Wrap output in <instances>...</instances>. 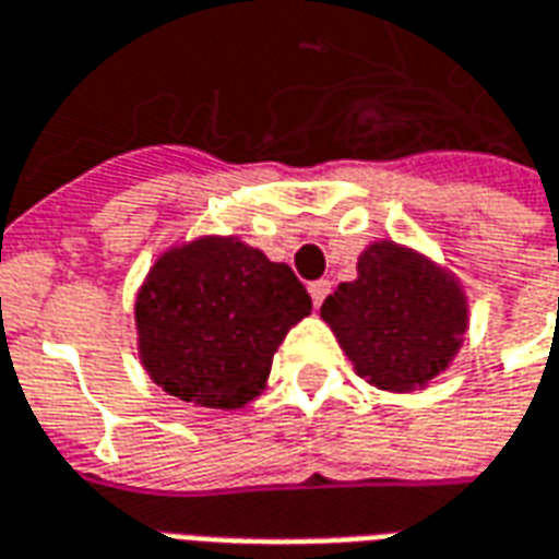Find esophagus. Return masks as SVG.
Here are the masks:
<instances>
[{"instance_id":"1","label":"esophagus","mask_w":559,"mask_h":559,"mask_svg":"<svg viewBox=\"0 0 559 559\" xmlns=\"http://www.w3.org/2000/svg\"><path fill=\"white\" fill-rule=\"evenodd\" d=\"M328 295H330V280H316V283H309V297H312V304H316V307H321Z\"/></svg>"}]
</instances>
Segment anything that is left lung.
<instances>
[{
    "label": "left lung",
    "mask_w": 559,
    "mask_h": 559,
    "mask_svg": "<svg viewBox=\"0 0 559 559\" xmlns=\"http://www.w3.org/2000/svg\"><path fill=\"white\" fill-rule=\"evenodd\" d=\"M321 319L360 378L414 393L450 369L471 316L450 267L396 240H372L357 259V280L328 295Z\"/></svg>",
    "instance_id": "1"
}]
</instances>
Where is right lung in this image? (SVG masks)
<instances>
[{"label":"right lung","mask_w":559,"mask_h":559,"mask_svg":"<svg viewBox=\"0 0 559 559\" xmlns=\"http://www.w3.org/2000/svg\"><path fill=\"white\" fill-rule=\"evenodd\" d=\"M309 312L292 267L235 235L175 243L151 264L133 304L142 369L181 402L243 408L262 396L276 348Z\"/></svg>","instance_id":"obj_1"}]
</instances>
